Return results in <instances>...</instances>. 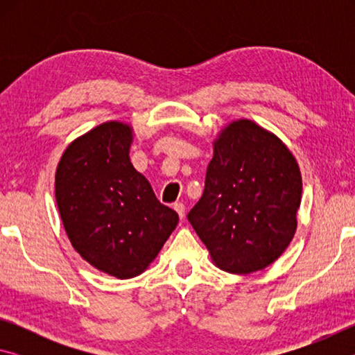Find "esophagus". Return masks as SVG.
<instances>
[{
	"mask_svg": "<svg viewBox=\"0 0 355 355\" xmlns=\"http://www.w3.org/2000/svg\"><path fill=\"white\" fill-rule=\"evenodd\" d=\"M173 209H175V211L178 213L180 219H183V218H184V205H183L182 202H177V203H173Z\"/></svg>",
	"mask_w": 355,
	"mask_h": 355,
	"instance_id": "esophagus-1",
	"label": "esophagus"
}]
</instances>
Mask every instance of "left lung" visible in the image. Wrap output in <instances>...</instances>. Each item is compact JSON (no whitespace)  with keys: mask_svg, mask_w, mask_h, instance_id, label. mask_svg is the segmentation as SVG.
<instances>
[{"mask_svg":"<svg viewBox=\"0 0 355 355\" xmlns=\"http://www.w3.org/2000/svg\"><path fill=\"white\" fill-rule=\"evenodd\" d=\"M213 147L205 189L188 220L216 266L232 274L261 271L296 233L297 161L277 136L249 119L222 128Z\"/></svg>","mask_w":355,"mask_h":355,"instance_id":"8db88e82","label":"left lung"}]
</instances>
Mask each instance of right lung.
Returning a JSON list of instances; mask_svg holds the SVG:
<instances>
[{"instance_id":"1","label":"right lung","mask_w":355,"mask_h":355,"mask_svg":"<svg viewBox=\"0 0 355 355\" xmlns=\"http://www.w3.org/2000/svg\"><path fill=\"white\" fill-rule=\"evenodd\" d=\"M133 128L105 122L70 144L56 169V203L73 249L98 271H146L175 230L178 214L156 199L130 161Z\"/></svg>"}]
</instances>
